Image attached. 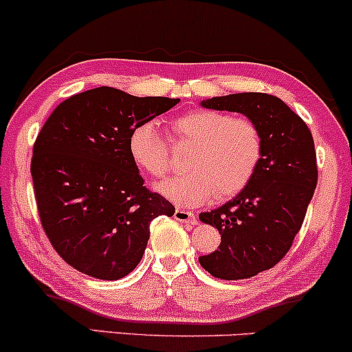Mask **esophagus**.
I'll list each match as a JSON object with an SVG mask.
<instances>
[{
    "instance_id": "34e87169",
    "label": "esophagus",
    "mask_w": 352,
    "mask_h": 352,
    "mask_svg": "<svg viewBox=\"0 0 352 352\" xmlns=\"http://www.w3.org/2000/svg\"><path fill=\"white\" fill-rule=\"evenodd\" d=\"M179 222H184V223H188V226H195L197 223V215L194 212L190 210H185V208H177L175 210V215H173Z\"/></svg>"
}]
</instances>
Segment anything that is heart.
I'll use <instances>...</instances> for the list:
<instances>
[{
    "instance_id": "1",
    "label": "heart",
    "mask_w": 352,
    "mask_h": 352,
    "mask_svg": "<svg viewBox=\"0 0 352 352\" xmlns=\"http://www.w3.org/2000/svg\"><path fill=\"white\" fill-rule=\"evenodd\" d=\"M177 144L194 145L187 158L190 172L158 185V192L179 207H197L242 192L257 173L264 157V135L249 117L197 108L170 122ZM133 164L153 179H164L172 167L168 142L153 122L137 125L129 137Z\"/></svg>"
}]
</instances>
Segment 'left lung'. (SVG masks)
<instances>
[{
  "mask_svg": "<svg viewBox=\"0 0 352 352\" xmlns=\"http://www.w3.org/2000/svg\"><path fill=\"white\" fill-rule=\"evenodd\" d=\"M202 105L244 113L264 135V157L250 184L226 206L199 215L222 237L217 250L199 257L200 265L219 279H249L283 261L302 227L318 185L314 140L306 122L274 95L247 91Z\"/></svg>",
  "mask_w": 352,
  "mask_h": 352,
  "instance_id": "left-lung-1",
  "label": "left lung"
}]
</instances>
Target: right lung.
Wrapping results in <instances>:
<instances>
[{"label": "right lung", "instance_id": "right-lung-1", "mask_svg": "<svg viewBox=\"0 0 352 352\" xmlns=\"http://www.w3.org/2000/svg\"><path fill=\"white\" fill-rule=\"evenodd\" d=\"M179 102L100 87L61 102L41 126L32 157L34 200L46 237L72 267L122 279L142 261L152 220L175 214L144 185L129 137Z\"/></svg>", "mask_w": 352, "mask_h": 352}]
</instances>
